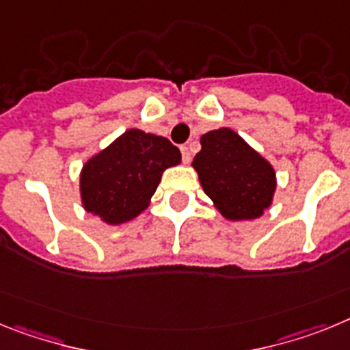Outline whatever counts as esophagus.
Wrapping results in <instances>:
<instances>
[{
    "label": "esophagus",
    "mask_w": 350,
    "mask_h": 350,
    "mask_svg": "<svg viewBox=\"0 0 350 350\" xmlns=\"http://www.w3.org/2000/svg\"><path fill=\"white\" fill-rule=\"evenodd\" d=\"M181 157H183L185 163H190V160H192V153H190V148H188V146H181Z\"/></svg>",
    "instance_id": "obj_1"
}]
</instances>
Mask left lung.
<instances>
[{
    "instance_id": "obj_1",
    "label": "left lung",
    "mask_w": 350,
    "mask_h": 350,
    "mask_svg": "<svg viewBox=\"0 0 350 350\" xmlns=\"http://www.w3.org/2000/svg\"><path fill=\"white\" fill-rule=\"evenodd\" d=\"M200 146L192 165L215 208L227 220L259 218L276 190L271 163L230 129L204 133Z\"/></svg>"
}]
</instances>
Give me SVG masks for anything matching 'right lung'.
Masks as SVG:
<instances>
[{"label": "right lung", "instance_id": "obj_1", "mask_svg": "<svg viewBox=\"0 0 350 350\" xmlns=\"http://www.w3.org/2000/svg\"><path fill=\"white\" fill-rule=\"evenodd\" d=\"M179 162L181 153L169 139L137 129L126 130L84 163V209L109 226L133 220L150 206L163 171Z\"/></svg>", "mask_w": 350, "mask_h": 350}]
</instances>
